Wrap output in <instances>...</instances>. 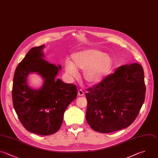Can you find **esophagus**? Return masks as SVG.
<instances>
[{"instance_id":"esophagus-1","label":"esophagus","mask_w":158,"mask_h":158,"mask_svg":"<svg viewBox=\"0 0 158 158\" xmlns=\"http://www.w3.org/2000/svg\"><path fill=\"white\" fill-rule=\"evenodd\" d=\"M78 95L80 96H83V95H84V92H83V91L82 89L78 90Z\"/></svg>"}]
</instances>
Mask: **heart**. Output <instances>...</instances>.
I'll list each match as a JSON object with an SVG mask.
<instances>
[{"label":"heart","mask_w":158,"mask_h":158,"mask_svg":"<svg viewBox=\"0 0 158 158\" xmlns=\"http://www.w3.org/2000/svg\"><path fill=\"white\" fill-rule=\"evenodd\" d=\"M72 62H65V70L67 73L76 77L78 70H83V77L86 82L94 84L101 81L107 74L112 65V57L104 52L89 49L73 54Z\"/></svg>","instance_id":"1"}]
</instances>
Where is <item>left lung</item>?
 Instances as JSON below:
<instances>
[{
  "label": "left lung",
  "mask_w": 158,
  "mask_h": 158,
  "mask_svg": "<svg viewBox=\"0 0 158 158\" xmlns=\"http://www.w3.org/2000/svg\"><path fill=\"white\" fill-rule=\"evenodd\" d=\"M146 86L142 66L133 63L114 73L86 93V120L94 131L108 133L130 126L143 104Z\"/></svg>",
  "instance_id": "obj_1"
}]
</instances>
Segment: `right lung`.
Wrapping results in <instances>:
<instances>
[{"label":"right lung","mask_w":158,"mask_h":158,"mask_svg":"<svg viewBox=\"0 0 158 158\" xmlns=\"http://www.w3.org/2000/svg\"><path fill=\"white\" fill-rule=\"evenodd\" d=\"M44 45L31 48L18 65L14 77L12 101L23 126L40 135L57 132L63 122L64 114L77 98L75 85L57 79L61 65L57 67L43 59ZM36 73L44 78L42 87L36 90L27 85V77Z\"/></svg>","instance_id":"obj_1"}]
</instances>
